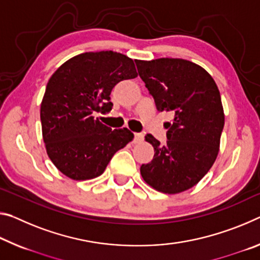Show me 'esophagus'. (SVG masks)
<instances>
[{
	"instance_id": "esophagus-1",
	"label": "esophagus",
	"mask_w": 260,
	"mask_h": 260,
	"mask_svg": "<svg viewBox=\"0 0 260 260\" xmlns=\"http://www.w3.org/2000/svg\"><path fill=\"white\" fill-rule=\"evenodd\" d=\"M143 139H145V137H143V134H141V133H135L134 134V142L135 143L142 142Z\"/></svg>"
}]
</instances>
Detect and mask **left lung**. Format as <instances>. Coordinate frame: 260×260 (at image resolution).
<instances>
[{
  "mask_svg": "<svg viewBox=\"0 0 260 260\" xmlns=\"http://www.w3.org/2000/svg\"><path fill=\"white\" fill-rule=\"evenodd\" d=\"M135 63L156 109L174 118L167 122V145L146 135L155 154L140 172L156 191L184 192L203 179L219 154L224 126L220 91L213 77L191 61L160 57Z\"/></svg>",
  "mask_w": 260,
  "mask_h": 260,
  "instance_id": "left-lung-1",
  "label": "left lung"
}]
</instances>
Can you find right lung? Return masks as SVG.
I'll list each match as a JSON object with an SVG mask.
<instances>
[{"mask_svg": "<svg viewBox=\"0 0 260 260\" xmlns=\"http://www.w3.org/2000/svg\"><path fill=\"white\" fill-rule=\"evenodd\" d=\"M137 76L131 57L102 51L72 57L49 78L40 105L41 129L48 157L63 175L74 180L96 178L133 140L129 129L112 131L94 113L110 112L114 85Z\"/></svg>", "mask_w": 260, "mask_h": 260, "instance_id": "1", "label": "right lung"}]
</instances>
